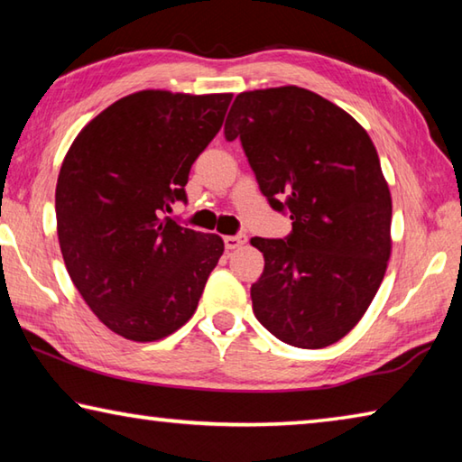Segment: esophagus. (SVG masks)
Returning a JSON list of instances; mask_svg holds the SVG:
<instances>
[{
  "mask_svg": "<svg viewBox=\"0 0 462 462\" xmlns=\"http://www.w3.org/2000/svg\"><path fill=\"white\" fill-rule=\"evenodd\" d=\"M246 234H236V236H224V246L228 250L240 248L242 245H246Z\"/></svg>",
  "mask_w": 462,
  "mask_h": 462,
  "instance_id": "1",
  "label": "esophagus"
}]
</instances>
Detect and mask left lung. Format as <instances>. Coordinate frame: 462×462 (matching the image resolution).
Masks as SVG:
<instances>
[{
  "label": "left lung",
  "mask_w": 462,
  "mask_h": 462,
  "mask_svg": "<svg viewBox=\"0 0 462 462\" xmlns=\"http://www.w3.org/2000/svg\"><path fill=\"white\" fill-rule=\"evenodd\" d=\"M224 134L240 138L271 208L293 220L283 240H250L264 256L250 287L256 319L291 346H330L365 316L391 256V193L373 140L295 85L238 93Z\"/></svg>",
  "instance_id": "8db88e82"
}]
</instances>
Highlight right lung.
<instances>
[{
    "label": "right lung",
    "instance_id": "obj_1",
    "mask_svg": "<svg viewBox=\"0 0 462 462\" xmlns=\"http://www.w3.org/2000/svg\"><path fill=\"white\" fill-rule=\"evenodd\" d=\"M230 101L232 93H132L96 116L62 161L54 208L65 267L99 322L126 340L179 330L224 253L217 234L165 214L187 201L191 165Z\"/></svg>",
    "mask_w": 462,
    "mask_h": 462
}]
</instances>
